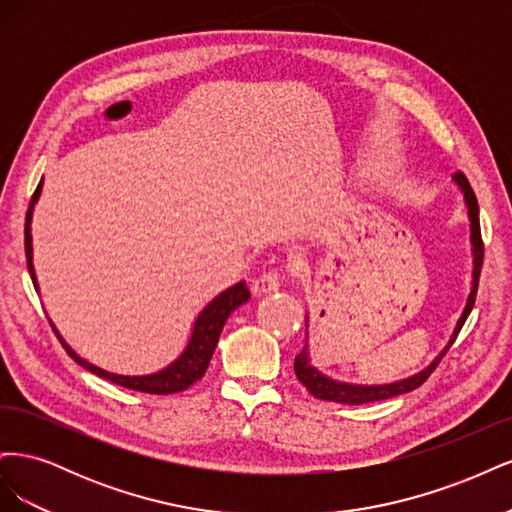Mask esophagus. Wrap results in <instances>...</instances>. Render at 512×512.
<instances>
[{"label": "esophagus", "mask_w": 512, "mask_h": 512, "mask_svg": "<svg viewBox=\"0 0 512 512\" xmlns=\"http://www.w3.org/2000/svg\"><path fill=\"white\" fill-rule=\"evenodd\" d=\"M275 290H280V275L271 273V271L260 275L258 280H254V284H252V292L256 294V297H262V294H269Z\"/></svg>", "instance_id": "1"}]
</instances>
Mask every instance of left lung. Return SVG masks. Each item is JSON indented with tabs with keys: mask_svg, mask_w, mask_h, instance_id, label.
Instances as JSON below:
<instances>
[{
	"mask_svg": "<svg viewBox=\"0 0 512 512\" xmlns=\"http://www.w3.org/2000/svg\"><path fill=\"white\" fill-rule=\"evenodd\" d=\"M453 183L457 185V190L463 196V203H466L468 209V220H470V245H472V282H470V294L466 299V307L455 322V329L448 337V342L444 348L433 356L431 363L425 365L418 374H412L408 378L393 380V382H384V384H356V382H344L331 378L327 374H322L318 367L312 363V354H309V314L305 316V348L294 356V374L305 384V389L312 393L316 399L324 401H335V404H348V406H361V404H371V401H382V399H391L397 395L410 393L421 386L429 374L440 363L442 356L448 352V348L453 346L457 333L461 331L463 322L468 320L474 301H476V288H478V277H480V267H483V239H480V220H478V200L470 188L468 179L463 177V173H457L453 177Z\"/></svg>",
	"mask_w": 512,
	"mask_h": 512,
	"instance_id": "8db88e82",
	"label": "left lung"
}]
</instances>
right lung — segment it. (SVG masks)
I'll return each mask as SVG.
<instances>
[{"mask_svg": "<svg viewBox=\"0 0 512 512\" xmlns=\"http://www.w3.org/2000/svg\"><path fill=\"white\" fill-rule=\"evenodd\" d=\"M42 194V181L38 183V188L32 196V203H29L27 209V218H25V256H27V269L29 275H32L34 288L40 292L38 286V277H36V269H34V245H32V220H34V209L38 198ZM250 301V290H247V284L241 280L237 284H232L230 288L222 290L215 297L200 309L198 316L194 318L192 331L188 337V344L183 346V350L179 352V356L175 361H170L166 367L151 371V374H141V376H128V374H113V371H106L94 363H89L87 359H83L81 354H76V350L66 342L61 333L57 331V327L53 324V329L59 337V342L66 346L68 354L72 359L79 363L81 367L89 369L91 374H96L100 378L111 380L119 386H126V389L132 391H141V393H151V395H170V393H179L185 391L188 386H192L196 380H200L205 376V371L209 367L211 356L215 352V346L220 342V333L224 329V324L228 320V316L235 312L237 307H241L243 303Z\"/></svg>", "mask_w": 512, "mask_h": 512, "instance_id": "1", "label": "right lung"}]
</instances>
